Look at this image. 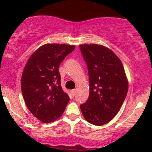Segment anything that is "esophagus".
<instances>
[{
	"mask_svg": "<svg viewBox=\"0 0 152 152\" xmlns=\"http://www.w3.org/2000/svg\"><path fill=\"white\" fill-rule=\"evenodd\" d=\"M70 92H71V95L72 96H75V93H76V90L75 89H73V90H71L70 91Z\"/></svg>",
	"mask_w": 152,
	"mask_h": 152,
	"instance_id": "34e87169",
	"label": "esophagus"
}]
</instances>
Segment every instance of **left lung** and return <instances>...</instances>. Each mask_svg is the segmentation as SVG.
Wrapping results in <instances>:
<instances>
[{
    "mask_svg": "<svg viewBox=\"0 0 152 152\" xmlns=\"http://www.w3.org/2000/svg\"><path fill=\"white\" fill-rule=\"evenodd\" d=\"M88 70L90 92L80 105L89 123L101 126L117 115L128 91V80L118 56L108 48L97 44L80 45Z\"/></svg>",
    "mask_w": 152,
    "mask_h": 152,
    "instance_id": "1",
    "label": "left lung"
}]
</instances>
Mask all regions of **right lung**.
Returning a JSON list of instances; mask_svg holds the SVG:
<instances>
[{"mask_svg": "<svg viewBox=\"0 0 152 152\" xmlns=\"http://www.w3.org/2000/svg\"><path fill=\"white\" fill-rule=\"evenodd\" d=\"M75 48L72 45L47 43L25 66L20 82L23 97L33 115L44 123L61 117L70 100L61 88L59 66Z\"/></svg>", "mask_w": 152, "mask_h": 152, "instance_id": "1", "label": "right lung"}]
</instances>
